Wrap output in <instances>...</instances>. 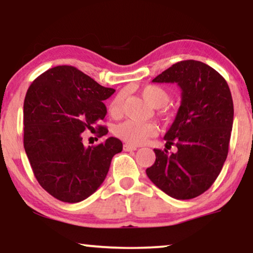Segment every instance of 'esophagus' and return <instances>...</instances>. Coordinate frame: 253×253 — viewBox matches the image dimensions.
<instances>
[{
	"mask_svg": "<svg viewBox=\"0 0 253 253\" xmlns=\"http://www.w3.org/2000/svg\"><path fill=\"white\" fill-rule=\"evenodd\" d=\"M123 150L126 151V152L136 151V150H137V146H132V145H130V144H124V145H123Z\"/></svg>",
	"mask_w": 253,
	"mask_h": 253,
	"instance_id": "1",
	"label": "esophagus"
}]
</instances>
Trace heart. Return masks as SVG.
<instances>
[{"mask_svg":"<svg viewBox=\"0 0 253 253\" xmlns=\"http://www.w3.org/2000/svg\"><path fill=\"white\" fill-rule=\"evenodd\" d=\"M141 95L154 108H164L170 100L168 89L160 85H147L140 89ZM124 93L120 92L109 102L108 112L112 116H120L123 109ZM115 134L121 139L131 145L144 144L148 138L157 134V126L153 123L136 122L127 120L119 124L115 129Z\"/></svg>","mask_w":253,"mask_h":253,"instance_id":"heart-1","label":"heart"}]
</instances>
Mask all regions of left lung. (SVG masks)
<instances>
[{"label":"left lung","instance_id":"8db88e82","mask_svg":"<svg viewBox=\"0 0 253 253\" xmlns=\"http://www.w3.org/2000/svg\"><path fill=\"white\" fill-rule=\"evenodd\" d=\"M176 83L182 102L166 147L155 148L148 178L175 199H192L209 190L226 161L234 121V103L226 79L203 62L181 61L153 79ZM171 144L175 154L168 152Z\"/></svg>","mask_w":253,"mask_h":253}]
</instances>
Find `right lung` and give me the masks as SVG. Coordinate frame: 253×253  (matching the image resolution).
I'll return each mask as SVG.
<instances>
[{
    "instance_id": "right-lung-1",
    "label": "right lung",
    "mask_w": 253,
    "mask_h": 253,
    "mask_svg": "<svg viewBox=\"0 0 253 253\" xmlns=\"http://www.w3.org/2000/svg\"><path fill=\"white\" fill-rule=\"evenodd\" d=\"M114 88L103 87L71 65L51 68L33 81L24 100V148L39 184L64 203L82 202L108 174L122 141L109 137L85 147L83 132L108 130L100 124Z\"/></svg>"
}]
</instances>
